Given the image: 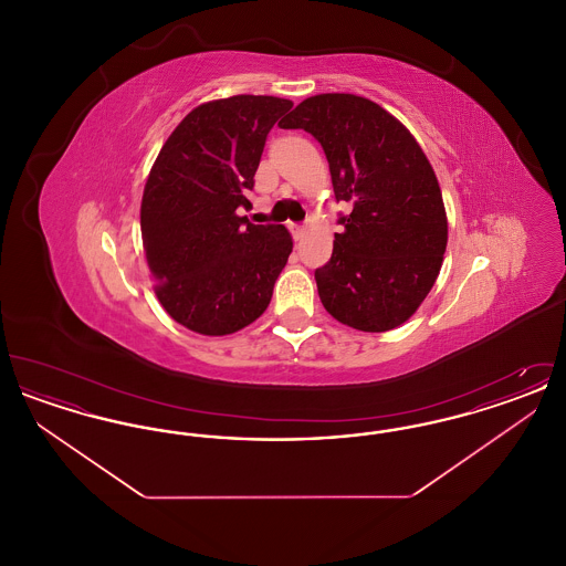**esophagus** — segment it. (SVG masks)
Returning <instances> with one entry per match:
<instances>
[{
	"label": "esophagus",
	"instance_id": "34e87169",
	"mask_svg": "<svg viewBox=\"0 0 566 566\" xmlns=\"http://www.w3.org/2000/svg\"><path fill=\"white\" fill-rule=\"evenodd\" d=\"M291 231H293L295 240H301L305 235V227L303 224H291Z\"/></svg>",
	"mask_w": 566,
	"mask_h": 566
}]
</instances>
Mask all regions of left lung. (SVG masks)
<instances>
[{
	"label": "left lung",
	"instance_id": "left-lung-1",
	"mask_svg": "<svg viewBox=\"0 0 566 566\" xmlns=\"http://www.w3.org/2000/svg\"><path fill=\"white\" fill-rule=\"evenodd\" d=\"M280 127L321 142L335 199L350 208L328 263L314 271L324 310L365 333L403 324L429 295L448 243L427 155L392 114L350 93L307 97Z\"/></svg>",
	"mask_w": 566,
	"mask_h": 566
}]
</instances>
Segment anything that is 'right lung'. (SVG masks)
I'll list each match as a JSON object with an SVG mask.
<instances>
[{"label":"right lung","instance_id":"right-lung-1","mask_svg":"<svg viewBox=\"0 0 566 566\" xmlns=\"http://www.w3.org/2000/svg\"><path fill=\"white\" fill-rule=\"evenodd\" d=\"M293 102L235 95L201 104L163 144L142 197V242L155 293L176 323L229 335L270 305L293 252L282 224L238 214L271 127Z\"/></svg>","mask_w":566,"mask_h":566}]
</instances>
